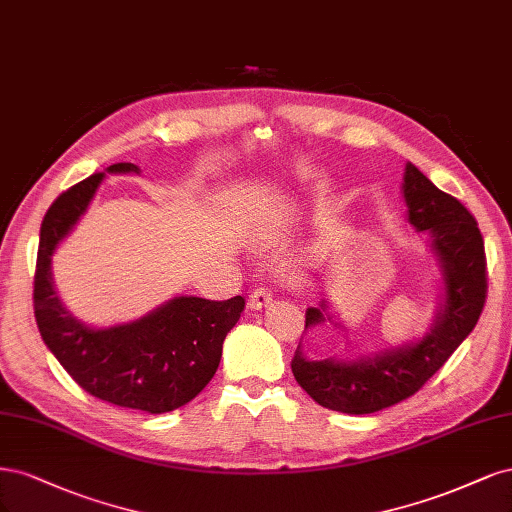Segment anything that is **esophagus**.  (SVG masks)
Listing matches in <instances>:
<instances>
[{
	"label": "esophagus",
	"mask_w": 512,
	"mask_h": 512,
	"mask_svg": "<svg viewBox=\"0 0 512 512\" xmlns=\"http://www.w3.org/2000/svg\"><path fill=\"white\" fill-rule=\"evenodd\" d=\"M272 300H274V295H272V291H270V289H266V287H257V289L251 293L249 306H251L253 310H261V308H266L268 304H272Z\"/></svg>",
	"instance_id": "34e87169"
}]
</instances>
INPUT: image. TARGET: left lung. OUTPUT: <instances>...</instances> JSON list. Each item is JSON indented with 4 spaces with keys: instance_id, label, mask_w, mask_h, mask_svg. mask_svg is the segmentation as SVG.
Here are the masks:
<instances>
[{
    "instance_id": "left-lung-1",
    "label": "left lung",
    "mask_w": 512,
    "mask_h": 512,
    "mask_svg": "<svg viewBox=\"0 0 512 512\" xmlns=\"http://www.w3.org/2000/svg\"><path fill=\"white\" fill-rule=\"evenodd\" d=\"M402 191L408 223L417 227V232L430 234V246L440 263L444 295L438 317L419 342L353 361L310 359L298 346L291 361L295 381L329 410L370 415L415 395L447 364L483 312L487 261L476 219L412 163H406ZM325 310V302L319 308L310 306L304 329L329 319Z\"/></svg>"
}]
</instances>
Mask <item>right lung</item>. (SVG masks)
Returning a JSON list of instances; mask_svg holds the SVG:
<instances>
[{
	"label": "right lung",
	"mask_w": 512,
	"mask_h": 512,
	"mask_svg": "<svg viewBox=\"0 0 512 512\" xmlns=\"http://www.w3.org/2000/svg\"><path fill=\"white\" fill-rule=\"evenodd\" d=\"M110 174H140L114 163ZM104 172L61 193L44 214L34 276V315L44 344L74 381L104 402L161 415L191 402L219 368L223 340L244 298L214 302L180 295L125 325L93 329L63 306L53 287L51 257L91 204Z\"/></svg>",
	"instance_id": "add662e5"
}]
</instances>
